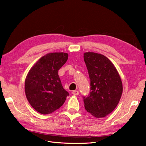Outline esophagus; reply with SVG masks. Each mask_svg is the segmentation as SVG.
<instances>
[{"label":"esophagus","instance_id":"1","mask_svg":"<svg viewBox=\"0 0 146 146\" xmlns=\"http://www.w3.org/2000/svg\"><path fill=\"white\" fill-rule=\"evenodd\" d=\"M72 94H73V95H74V96H78L79 93V91H78L75 90V91H73L72 92Z\"/></svg>","mask_w":146,"mask_h":146}]
</instances>
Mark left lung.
I'll return each instance as SVG.
<instances>
[{"label":"left lung","instance_id":"left-lung-1","mask_svg":"<svg viewBox=\"0 0 146 146\" xmlns=\"http://www.w3.org/2000/svg\"><path fill=\"white\" fill-rule=\"evenodd\" d=\"M84 61L91 80L90 96L84 97L86 111L97 118L104 117L117 106L123 92L116 68L106 56L87 52Z\"/></svg>","mask_w":146,"mask_h":146}]
</instances>
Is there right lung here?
<instances>
[{
	"mask_svg": "<svg viewBox=\"0 0 146 146\" xmlns=\"http://www.w3.org/2000/svg\"><path fill=\"white\" fill-rule=\"evenodd\" d=\"M68 56L63 52L48 53L35 63L27 75L24 86L26 98L31 107L42 115L59 109L68 96L58 74Z\"/></svg>",
	"mask_w": 146,
	"mask_h": 146,
	"instance_id": "1",
	"label": "right lung"
}]
</instances>
